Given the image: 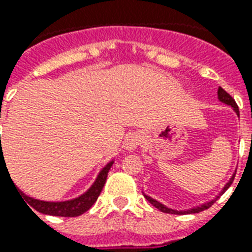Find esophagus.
Returning a JSON list of instances; mask_svg holds the SVG:
<instances>
[{
  "mask_svg": "<svg viewBox=\"0 0 252 252\" xmlns=\"http://www.w3.org/2000/svg\"><path fill=\"white\" fill-rule=\"evenodd\" d=\"M141 143V136L139 133H131L126 136V147L128 150H135L137 148Z\"/></svg>",
  "mask_w": 252,
  "mask_h": 252,
  "instance_id": "1",
  "label": "esophagus"
}]
</instances>
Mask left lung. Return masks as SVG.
I'll use <instances>...</instances> for the list:
<instances>
[{"label": "left lung", "mask_w": 252, "mask_h": 252, "mask_svg": "<svg viewBox=\"0 0 252 252\" xmlns=\"http://www.w3.org/2000/svg\"><path fill=\"white\" fill-rule=\"evenodd\" d=\"M218 96H219V100H220L221 102H224V104H227V105H231V107L234 108V111H235L236 113L239 115V109H238V105H236L235 100L231 97V94H228V93L225 92L223 88H219V89H218ZM234 178H235V176H232V179H231L230 182L225 184V187L223 188L221 193L224 192L225 189H227V188L230 187L231 184H232V182H234ZM144 196H145V199H147V200H148V202L152 204V206L156 207V208H158V210H160L161 212H165V214H197V212L204 211V210H207V208H210V207H211L212 204L216 202V200H218V197H219V196H218L216 199L211 200V202L206 203V204H202L200 207H196V208H192V210H187V211H173V210H169V208H167L165 206H163L161 203L156 202V200H155V199H152V197L147 196V195H144Z\"/></svg>", "instance_id": "left-lung-1"}]
</instances>
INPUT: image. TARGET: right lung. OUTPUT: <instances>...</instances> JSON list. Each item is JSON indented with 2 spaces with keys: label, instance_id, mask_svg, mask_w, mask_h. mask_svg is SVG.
I'll use <instances>...</instances> for the list:
<instances>
[{
  "label": "right lung",
  "instance_id": "right-lung-1",
  "mask_svg": "<svg viewBox=\"0 0 252 252\" xmlns=\"http://www.w3.org/2000/svg\"><path fill=\"white\" fill-rule=\"evenodd\" d=\"M1 137V136H0ZM3 160V154L2 151L0 152V165L2 164ZM112 164L108 163L104 168L101 169V172L98 173L96 182L93 183V186L89 188L87 192L81 195L80 197H76L73 200H68V202H42V200H37V199H33V197H29L27 195H24L21 191H17L20 193V196L24 197L22 200L29 203V206L32 208H34L36 211L41 212V214H45V215H53V216H64V218H74V216H80L84 212H87L91 208V207L94 204V202L97 200L98 195L101 193L102 187L105 184V180H107L108 172L111 169ZM16 187V186H14ZM16 189L18 188L16 187ZM31 208V210H32Z\"/></svg>",
  "mask_w": 252,
  "mask_h": 252
}]
</instances>
